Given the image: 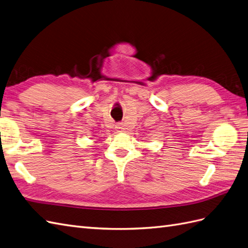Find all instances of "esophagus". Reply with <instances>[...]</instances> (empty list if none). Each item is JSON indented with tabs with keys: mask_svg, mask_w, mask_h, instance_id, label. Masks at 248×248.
Returning a JSON list of instances; mask_svg holds the SVG:
<instances>
[{
	"mask_svg": "<svg viewBox=\"0 0 248 248\" xmlns=\"http://www.w3.org/2000/svg\"><path fill=\"white\" fill-rule=\"evenodd\" d=\"M115 129H116V131L118 132V133H120V132H124V130H125L124 124H116V126H115Z\"/></svg>",
	"mask_w": 248,
	"mask_h": 248,
	"instance_id": "esophagus-1",
	"label": "esophagus"
}]
</instances>
